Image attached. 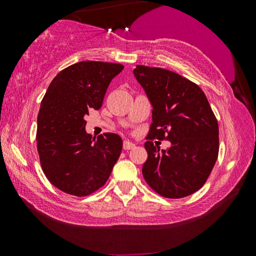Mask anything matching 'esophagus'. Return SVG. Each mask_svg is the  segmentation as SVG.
Returning a JSON list of instances; mask_svg holds the SVG:
<instances>
[{
    "instance_id": "obj_1",
    "label": "esophagus",
    "mask_w": 256,
    "mask_h": 256,
    "mask_svg": "<svg viewBox=\"0 0 256 256\" xmlns=\"http://www.w3.org/2000/svg\"><path fill=\"white\" fill-rule=\"evenodd\" d=\"M132 148H135V143L129 141V140H126V141L124 142V150H130Z\"/></svg>"
}]
</instances>
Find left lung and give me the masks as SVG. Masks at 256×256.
Returning a JSON list of instances; mask_svg holds the SVG:
<instances>
[{"instance_id":"obj_1","label":"left lung","mask_w":256,"mask_h":256,"mask_svg":"<svg viewBox=\"0 0 256 256\" xmlns=\"http://www.w3.org/2000/svg\"><path fill=\"white\" fill-rule=\"evenodd\" d=\"M152 106V124L144 143L148 158L142 174L149 186L166 198L198 191L218 158V122L200 87L169 70L138 65L132 71ZM152 138H166V150Z\"/></svg>"}]
</instances>
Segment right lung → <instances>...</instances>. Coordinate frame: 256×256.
Segmentation results:
<instances>
[{
    "label": "right lung",
    "mask_w": 256,
    "mask_h": 256,
    "mask_svg": "<svg viewBox=\"0 0 256 256\" xmlns=\"http://www.w3.org/2000/svg\"><path fill=\"white\" fill-rule=\"evenodd\" d=\"M121 64L80 62L59 72L42 100L37 149L45 176L68 194H90L102 186L120 157L122 138L106 132L92 138L85 130L90 108L100 110Z\"/></svg>",
    "instance_id": "right-lung-1"
}]
</instances>
